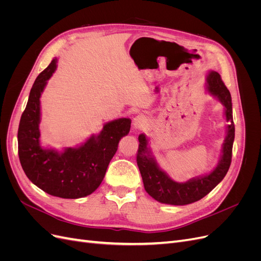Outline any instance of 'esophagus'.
I'll use <instances>...</instances> for the list:
<instances>
[{
    "label": "esophagus",
    "instance_id": "1",
    "mask_svg": "<svg viewBox=\"0 0 261 261\" xmlns=\"http://www.w3.org/2000/svg\"><path fill=\"white\" fill-rule=\"evenodd\" d=\"M133 125H134V127H135L136 129H143V128H145L146 126L148 125L146 116L145 115H137L135 118H134Z\"/></svg>",
    "mask_w": 261,
    "mask_h": 261
}]
</instances>
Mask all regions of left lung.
I'll use <instances>...</instances> for the list:
<instances>
[{
    "label": "left lung",
    "instance_id": "obj_1",
    "mask_svg": "<svg viewBox=\"0 0 261 261\" xmlns=\"http://www.w3.org/2000/svg\"><path fill=\"white\" fill-rule=\"evenodd\" d=\"M208 90L218 97L225 107V116L227 125V134L223 144L222 158L218 167L210 174L196 179L188 180L186 183H177L171 179L163 171L158 168V164L152 156L148 154V140L145 135H139L137 150V165L143 177L146 192L162 203L183 206L198 201L208 195L227 173L232 162V149L235 136V126L233 122L232 98L226 88L222 78L217 72H211L207 78Z\"/></svg>",
    "mask_w": 261,
    "mask_h": 261
}]
</instances>
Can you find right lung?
I'll return each mask as SVG.
<instances>
[{
    "label": "right lung",
    "mask_w": 261,
    "mask_h": 261,
    "mask_svg": "<svg viewBox=\"0 0 261 261\" xmlns=\"http://www.w3.org/2000/svg\"><path fill=\"white\" fill-rule=\"evenodd\" d=\"M57 68V59L39 74L30 90L18 127V156L27 177L43 192L61 198H82L93 193L103 180L118 141L130 129L129 118H120L103 126L97 137L63 153L40 146V96Z\"/></svg>",
    "instance_id": "obj_1"
}]
</instances>
